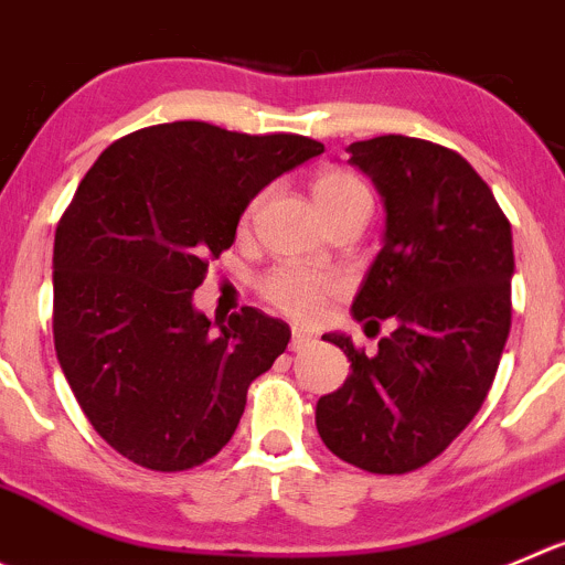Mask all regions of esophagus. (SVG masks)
Returning <instances> with one entry per match:
<instances>
[{"instance_id": "obj_1", "label": "esophagus", "mask_w": 565, "mask_h": 565, "mask_svg": "<svg viewBox=\"0 0 565 565\" xmlns=\"http://www.w3.org/2000/svg\"><path fill=\"white\" fill-rule=\"evenodd\" d=\"M310 341H313V335H310V332H305V330H299V327H294L291 343H288V347H291V352H302L305 347H310Z\"/></svg>"}]
</instances>
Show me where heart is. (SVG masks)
Listing matches in <instances>:
<instances>
[{
    "mask_svg": "<svg viewBox=\"0 0 565 565\" xmlns=\"http://www.w3.org/2000/svg\"><path fill=\"white\" fill-rule=\"evenodd\" d=\"M310 191H313L316 207L321 213L352 205V202H372L369 188L358 177L338 169L321 171L313 180V185H310ZM332 291H335V279L332 277L294 266L274 268L260 282L263 299L271 302L277 310H282V313L294 316V319H310V316L319 313L321 302Z\"/></svg>",
    "mask_w": 565,
    "mask_h": 565,
    "instance_id": "heart-1",
    "label": "heart"
}]
</instances>
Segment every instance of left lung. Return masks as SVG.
Masks as SVG:
<instances>
[{
	"mask_svg": "<svg viewBox=\"0 0 565 565\" xmlns=\"http://www.w3.org/2000/svg\"><path fill=\"white\" fill-rule=\"evenodd\" d=\"M349 163L383 199V249L352 316L394 321L377 352L327 332L352 372L316 405L332 455L372 475L422 469L466 429L497 377L510 332L513 235L491 188L438 143L380 136L349 143Z\"/></svg>",
	"mask_w": 565,
	"mask_h": 565,
	"instance_id": "left-lung-1",
	"label": "left lung"
}]
</instances>
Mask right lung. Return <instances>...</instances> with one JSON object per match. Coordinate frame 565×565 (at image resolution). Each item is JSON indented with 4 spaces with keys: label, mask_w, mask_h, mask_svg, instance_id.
<instances>
[{
    "label": "right lung",
    "mask_w": 565,
    "mask_h": 565,
    "mask_svg": "<svg viewBox=\"0 0 565 565\" xmlns=\"http://www.w3.org/2000/svg\"><path fill=\"white\" fill-rule=\"evenodd\" d=\"M321 152L305 136L171 121L90 166L55 233L52 327L79 407L118 455L182 471L233 438L249 383L291 330L257 308L211 324L193 291L252 199Z\"/></svg>",
    "instance_id": "add662e5"
}]
</instances>
